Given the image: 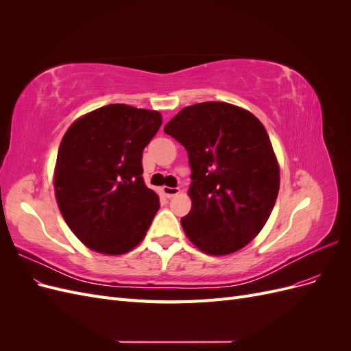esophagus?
<instances>
[{"mask_svg": "<svg viewBox=\"0 0 351 351\" xmlns=\"http://www.w3.org/2000/svg\"><path fill=\"white\" fill-rule=\"evenodd\" d=\"M178 187H168V186H164L162 187V193L165 195V197H173V196H176V195H178Z\"/></svg>", "mask_w": 351, "mask_h": 351, "instance_id": "esophagus-1", "label": "esophagus"}]
</instances>
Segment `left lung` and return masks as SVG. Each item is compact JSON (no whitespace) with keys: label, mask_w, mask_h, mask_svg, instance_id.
I'll list each match as a JSON object with an SVG mask.
<instances>
[{"label":"left lung","mask_w":351,"mask_h":351,"mask_svg":"<svg viewBox=\"0 0 351 351\" xmlns=\"http://www.w3.org/2000/svg\"><path fill=\"white\" fill-rule=\"evenodd\" d=\"M192 168L183 230L208 254L234 253L259 234L280 190L269 136L252 112L227 102L186 107L164 127Z\"/></svg>","instance_id":"8db88e82"}]
</instances>
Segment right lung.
<instances>
[{
    "instance_id": "right-lung-1",
    "label": "right lung",
    "mask_w": 351,
    "mask_h": 351,
    "mask_svg": "<svg viewBox=\"0 0 351 351\" xmlns=\"http://www.w3.org/2000/svg\"><path fill=\"white\" fill-rule=\"evenodd\" d=\"M161 124L158 111L111 104L69 127L54 187L62 218L84 246L123 254L143 240L159 197L143 182L142 154Z\"/></svg>"
}]
</instances>
